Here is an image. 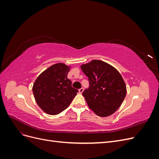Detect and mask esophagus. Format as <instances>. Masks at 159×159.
Returning <instances> with one entry per match:
<instances>
[{
	"label": "esophagus",
	"mask_w": 159,
	"mask_h": 159,
	"mask_svg": "<svg viewBox=\"0 0 159 159\" xmlns=\"http://www.w3.org/2000/svg\"><path fill=\"white\" fill-rule=\"evenodd\" d=\"M84 91V88H80V89H79V92L80 93H81Z\"/></svg>",
	"instance_id": "1"
}]
</instances>
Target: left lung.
<instances>
[{"label": "left lung", "instance_id": "8db88e82", "mask_svg": "<svg viewBox=\"0 0 159 159\" xmlns=\"http://www.w3.org/2000/svg\"><path fill=\"white\" fill-rule=\"evenodd\" d=\"M81 68L88 77L89 88L82 95L89 108L100 117L112 115L121 106L127 93L121 74L106 62L97 60L82 65Z\"/></svg>", "mask_w": 159, "mask_h": 159}]
</instances>
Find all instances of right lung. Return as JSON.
<instances>
[{"instance_id":"right-lung-1","label":"right lung","mask_w":159,"mask_h":159,"mask_svg":"<svg viewBox=\"0 0 159 159\" xmlns=\"http://www.w3.org/2000/svg\"><path fill=\"white\" fill-rule=\"evenodd\" d=\"M70 67L58 63L50 66L38 77L32 91L37 104L49 115H57L68 107L78 90L68 79Z\"/></svg>"}]
</instances>
